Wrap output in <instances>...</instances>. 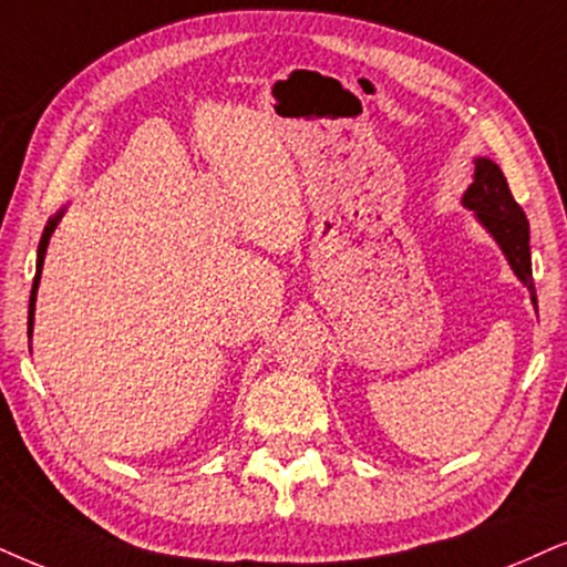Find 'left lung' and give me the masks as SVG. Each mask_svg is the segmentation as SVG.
I'll use <instances>...</instances> for the list:
<instances>
[{
	"instance_id": "left-lung-1",
	"label": "left lung",
	"mask_w": 567,
	"mask_h": 567,
	"mask_svg": "<svg viewBox=\"0 0 567 567\" xmlns=\"http://www.w3.org/2000/svg\"><path fill=\"white\" fill-rule=\"evenodd\" d=\"M474 183L463 193V206L474 212L478 225L492 235L499 250L505 254L507 264L515 277L532 292V303L536 308V290L532 277V248H528V219L518 200L513 198L503 169L486 156L474 159Z\"/></svg>"
}]
</instances>
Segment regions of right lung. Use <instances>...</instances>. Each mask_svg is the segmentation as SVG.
Wrapping results in <instances>:
<instances>
[{
	"label": "right lung",
	"mask_w": 567,
	"mask_h": 567,
	"mask_svg": "<svg viewBox=\"0 0 567 567\" xmlns=\"http://www.w3.org/2000/svg\"><path fill=\"white\" fill-rule=\"evenodd\" d=\"M64 214V206L60 212L54 214L52 219L47 221L44 227V235H41V243H39V259H35V277H33V290H31V303H28V337L33 334V313H35V292H39V282H41V269H44V256H47V248H49V238H52V233L56 230V225H60Z\"/></svg>",
	"instance_id": "right-lung-1"
}]
</instances>
